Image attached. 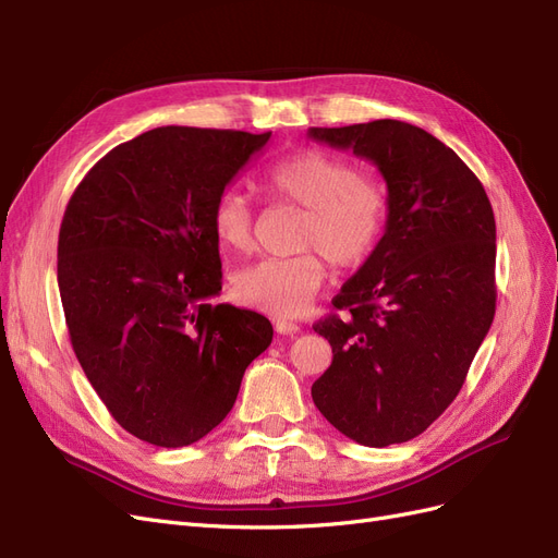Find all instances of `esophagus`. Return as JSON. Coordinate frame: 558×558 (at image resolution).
Wrapping results in <instances>:
<instances>
[{"instance_id": "34e87169", "label": "esophagus", "mask_w": 558, "mask_h": 558, "mask_svg": "<svg viewBox=\"0 0 558 558\" xmlns=\"http://www.w3.org/2000/svg\"><path fill=\"white\" fill-rule=\"evenodd\" d=\"M275 330H277L279 335H295V332H300V326L293 324V320L279 318V320H275Z\"/></svg>"}]
</instances>
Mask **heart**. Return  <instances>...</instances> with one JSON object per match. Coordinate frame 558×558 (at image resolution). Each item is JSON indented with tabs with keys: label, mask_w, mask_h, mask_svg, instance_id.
<instances>
[{
	"label": "heart",
	"mask_w": 558,
	"mask_h": 558,
	"mask_svg": "<svg viewBox=\"0 0 558 558\" xmlns=\"http://www.w3.org/2000/svg\"><path fill=\"white\" fill-rule=\"evenodd\" d=\"M263 189L277 202L305 209L291 258H265L232 275V298L244 307L275 316H295L310 307L328 275L356 269L375 256L388 226V189L377 177L356 172L353 162L320 148H300L267 167ZM216 242L232 253H248L256 221L240 191H223L211 207Z\"/></svg>",
	"instance_id": "b5f03b06"
}]
</instances>
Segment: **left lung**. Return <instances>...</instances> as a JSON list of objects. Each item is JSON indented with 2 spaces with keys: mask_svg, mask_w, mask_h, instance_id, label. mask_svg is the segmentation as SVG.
<instances>
[{
  "mask_svg": "<svg viewBox=\"0 0 558 558\" xmlns=\"http://www.w3.org/2000/svg\"><path fill=\"white\" fill-rule=\"evenodd\" d=\"M373 160L388 189L386 234L314 324L332 363L312 386L318 412L365 447L408 442L459 396L496 314V218L449 146L391 121L310 128Z\"/></svg>",
  "mask_w": 558,
  "mask_h": 558,
  "instance_id": "obj_1",
  "label": "left lung"
}]
</instances>
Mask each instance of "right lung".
Returning a JSON list of instances; mask_svg holds the SVG:
<instances>
[{
	"mask_svg": "<svg viewBox=\"0 0 558 558\" xmlns=\"http://www.w3.org/2000/svg\"><path fill=\"white\" fill-rule=\"evenodd\" d=\"M269 134L148 130L97 160L64 209L58 286L74 353L118 426L148 445L214 430L272 342L263 314L211 302L223 272L209 226Z\"/></svg>",
	"mask_w": 558,
	"mask_h": 558,
	"instance_id": "1",
	"label": "right lung"
}]
</instances>
